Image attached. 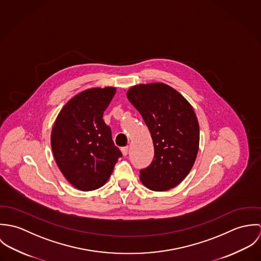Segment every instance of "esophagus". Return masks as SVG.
Masks as SVG:
<instances>
[{"instance_id":"obj_1","label":"esophagus","mask_w":261,"mask_h":261,"mask_svg":"<svg viewBox=\"0 0 261 261\" xmlns=\"http://www.w3.org/2000/svg\"><path fill=\"white\" fill-rule=\"evenodd\" d=\"M121 152H122V154H123V155H126V154H127V152H128V147L122 148V149H121Z\"/></svg>"}]
</instances>
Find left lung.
<instances>
[{
  "label": "left lung",
  "instance_id": "8db88e82",
  "mask_svg": "<svg viewBox=\"0 0 261 261\" xmlns=\"http://www.w3.org/2000/svg\"><path fill=\"white\" fill-rule=\"evenodd\" d=\"M126 96L149 128L154 155L141 171L142 183L151 191L178 186L190 173L199 150L200 129L192 106L165 83L132 86Z\"/></svg>",
  "mask_w": 261,
  "mask_h": 261
}]
</instances>
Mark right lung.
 <instances>
[{
    "label": "right lung",
    "instance_id": "add662e5",
    "mask_svg": "<svg viewBox=\"0 0 261 261\" xmlns=\"http://www.w3.org/2000/svg\"><path fill=\"white\" fill-rule=\"evenodd\" d=\"M115 92V87L107 86L78 93L62 108L53 124L55 162L65 179L80 191L103 186L122 155L102 119Z\"/></svg>",
    "mask_w": 261,
    "mask_h": 261
}]
</instances>
